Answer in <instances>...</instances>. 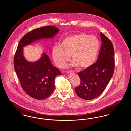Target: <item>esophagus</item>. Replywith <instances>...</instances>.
Listing matches in <instances>:
<instances>
[{"label": "esophagus", "mask_w": 131, "mask_h": 131, "mask_svg": "<svg viewBox=\"0 0 131 131\" xmlns=\"http://www.w3.org/2000/svg\"><path fill=\"white\" fill-rule=\"evenodd\" d=\"M74 73V72L73 71H72V70H70V71H67V73L68 74H70V73Z\"/></svg>", "instance_id": "34e87169"}]
</instances>
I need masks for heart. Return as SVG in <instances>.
I'll use <instances>...</instances> for the list:
<instances>
[{"mask_svg":"<svg viewBox=\"0 0 131 131\" xmlns=\"http://www.w3.org/2000/svg\"><path fill=\"white\" fill-rule=\"evenodd\" d=\"M98 38L94 35L80 33L64 38L60 45L52 49V57L57 66L62 68L70 55L73 59L70 66L83 69L89 68L95 62L100 49Z\"/></svg>","mask_w":131,"mask_h":131,"instance_id":"heart-1","label":"heart"}]
</instances>
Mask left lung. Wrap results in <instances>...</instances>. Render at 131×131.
Segmentation results:
<instances>
[{
	"label": "left lung",
	"mask_w": 131,
	"mask_h": 131,
	"mask_svg": "<svg viewBox=\"0 0 131 131\" xmlns=\"http://www.w3.org/2000/svg\"><path fill=\"white\" fill-rule=\"evenodd\" d=\"M100 37L102 45L96 62L78 73L81 84L75 88V92L84 100H93L99 96L113 74L114 58L112 43L102 32Z\"/></svg>",
	"instance_id": "8db88e82"
}]
</instances>
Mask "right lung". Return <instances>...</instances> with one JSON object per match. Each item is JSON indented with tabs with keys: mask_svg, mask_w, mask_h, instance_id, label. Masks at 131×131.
<instances>
[{
	"mask_svg": "<svg viewBox=\"0 0 131 131\" xmlns=\"http://www.w3.org/2000/svg\"><path fill=\"white\" fill-rule=\"evenodd\" d=\"M59 31L53 26L42 27L26 34L19 42L14 59V68L23 89L34 99L43 100L50 96L54 89V79L61 73L44 52L38 60H27L23 48L40 40L51 39Z\"/></svg>",
	"mask_w": 131,
	"mask_h": 131,
	"instance_id": "add662e5",
	"label": "right lung"
}]
</instances>
